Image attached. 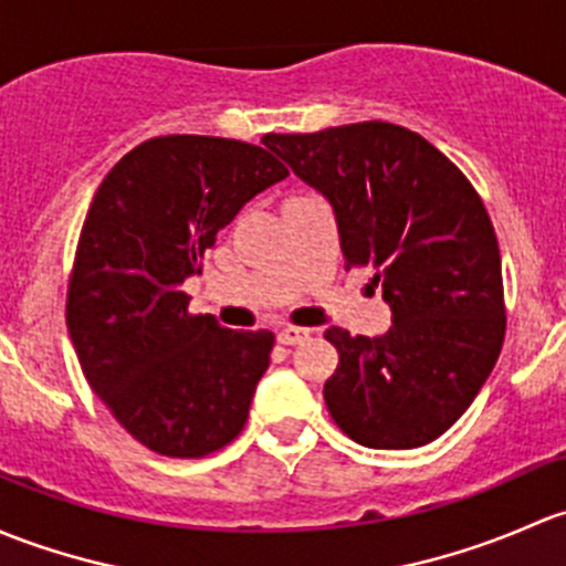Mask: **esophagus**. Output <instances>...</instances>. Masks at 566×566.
Segmentation results:
<instances>
[{"label":"esophagus","mask_w":566,"mask_h":566,"mask_svg":"<svg viewBox=\"0 0 566 566\" xmlns=\"http://www.w3.org/2000/svg\"><path fill=\"white\" fill-rule=\"evenodd\" d=\"M307 337H311V332L300 329V326H283V329L277 332V343H281V346H300Z\"/></svg>","instance_id":"1"}]
</instances>
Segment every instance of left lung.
I'll return each instance as SVG.
<instances>
[{"label": "left lung", "instance_id": "obj_1", "mask_svg": "<svg viewBox=\"0 0 566 566\" xmlns=\"http://www.w3.org/2000/svg\"><path fill=\"white\" fill-rule=\"evenodd\" d=\"M266 149L335 212L348 266H370L392 311L381 337L326 329L340 363L324 384L337 428L373 450H413L458 422L504 343L496 231L433 144L389 122L270 133Z\"/></svg>", "mask_w": 566, "mask_h": 566}]
</instances>
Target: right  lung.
<instances>
[{"label":"right lung","mask_w":566,"mask_h":566,"mask_svg":"<svg viewBox=\"0 0 566 566\" xmlns=\"http://www.w3.org/2000/svg\"><path fill=\"white\" fill-rule=\"evenodd\" d=\"M285 177L253 144L160 136L122 157L92 198L67 332L97 398L153 452L209 455L248 422L275 335L190 316L182 283L244 203Z\"/></svg>","instance_id":"add662e5"}]
</instances>
